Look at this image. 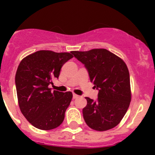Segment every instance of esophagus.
Segmentation results:
<instances>
[{
    "label": "esophagus",
    "mask_w": 155,
    "mask_h": 155,
    "mask_svg": "<svg viewBox=\"0 0 155 155\" xmlns=\"http://www.w3.org/2000/svg\"><path fill=\"white\" fill-rule=\"evenodd\" d=\"M73 98H74V99H75V98H79V96H78V94H73Z\"/></svg>",
    "instance_id": "esophagus-1"
}]
</instances>
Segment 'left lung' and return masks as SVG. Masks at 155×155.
Segmentation results:
<instances>
[{
	"instance_id": "1",
	"label": "left lung",
	"mask_w": 155,
	"mask_h": 155,
	"mask_svg": "<svg viewBox=\"0 0 155 155\" xmlns=\"http://www.w3.org/2000/svg\"><path fill=\"white\" fill-rule=\"evenodd\" d=\"M84 64L90 81L98 90V100L86 97L83 116L87 125L97 131H105L118 125L131 101L130 74L127 64L105 49L72 51Z\"/></svg>"
}]
</instances>
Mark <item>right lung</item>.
Returning <instances> with one entry per match:
<instances>
[{"instance_id":"add662e5","label":"right lung","mask_w":155,"mask_h":155,"mask_svg":"<svg viewBox=\"0 0 155 155\" xmlns=\"http://www.w3.org/2000/svg\"><path fill=\"white\" fill-rule=\"evenodd\" d=\"M72 57V53L39 50L23 58L18 67L15 84L19 108L25 119L39 130H53L64 121L73 94L53 91L50 84Z\"/></svg>"}]
</instances>
